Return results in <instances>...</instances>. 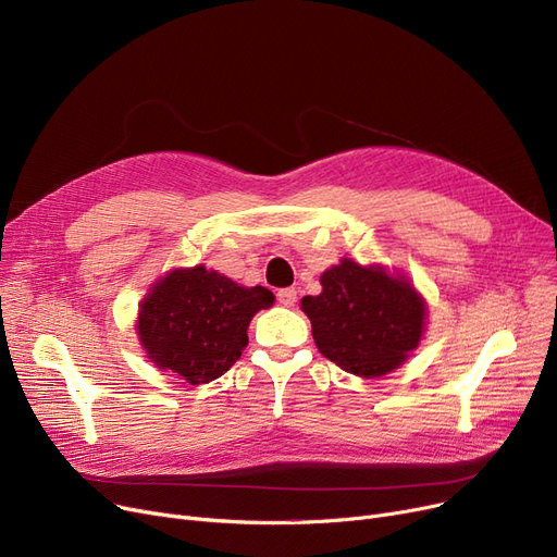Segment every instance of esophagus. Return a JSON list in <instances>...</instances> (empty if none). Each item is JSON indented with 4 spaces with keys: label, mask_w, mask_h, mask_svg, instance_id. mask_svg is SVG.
<instances>
[{
    "label": "esophagus",
    "mask_w": 557,
    "mask_h": 557,
    "mask_svg": "<svg viewBox=\"0 0 557 557\" xmlns=\"http://www.w3.org/2000/svg\"><path fill=\"white\" fill-rule=\"evenodd\" d=\"M277 300H280L282 307H294L296 300H298L296 288H280L277 290Z\"/></svg>",
    "instance_id": "esophagus-1"
}]
</instances>
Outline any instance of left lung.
I'll return each instance as SVG.
<instances>
[{"instance_id": "obj_1", "label": "left lung", "mask_w": 557, "mask_h": 557, "mask_svg": "<svg viewBox=\"0 0 557 557\" xmlns=\"http://www.w3.org/2000/svg\"><path fill=\"white\" fill-rule=\"evenodd\" d=\"M318 296L300 309L318 352L345 372L374 379L399 368L426 332V300L416 284L382 263L343 257L320 275Z\"/></svg>"}]
</instances>
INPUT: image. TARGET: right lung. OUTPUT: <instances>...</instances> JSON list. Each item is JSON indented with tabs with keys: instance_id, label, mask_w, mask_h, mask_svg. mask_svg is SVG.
Returning <instances> with one entry per match:
<instances>
[{
	"instance_id": "right-lung-1",
	"label": "right lung",
	"mask_w": 557,
	"mask_h": 557,
	"mask_svg": "<svg viewBox=\"0 0 557 557\" xmlns=\"http://www.w3.org/2000/svg\"><path fill=\"white\" fill-rule=\"evenodd\" d=\"M267 286H242L196 263L171 269L139 302L135 330L156 368L200 386L239 361L257 311L273 307Z\"/></svg>"
}]
</instances>
